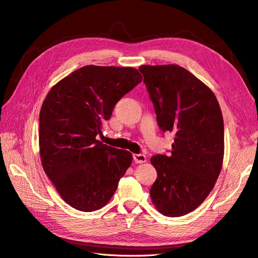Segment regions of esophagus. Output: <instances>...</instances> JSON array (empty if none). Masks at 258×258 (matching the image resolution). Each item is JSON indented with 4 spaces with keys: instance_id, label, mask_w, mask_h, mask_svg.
Returning <instances> with one entry per match:
<instances>
[{
    "instance_id": "esophagus-1",
    "label": "esophagus",
    "mask_w": 258,
    "mask_h": 258,
    "mask_svg": "<svg viewBox=\"0 0 258 258\" xmlns=\"http://www.w3.org/2000/svg\"><path fill=\"white\" fill-rule=\"evenodd\" d=\"M133 159H134L135 163L140 164V163H146L147 156L145 154H133Z\"/></svg>"
}]
</instances>
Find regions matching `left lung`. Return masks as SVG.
Instances as JSON below:
<instances>
[{
	"label": "left lung",
	"mask_w": 258,
	"mask_h": 258,
	"mask_svg": "<svg viewBox=\"0 0 258 258\" xmlns=\"http://www.w3.org/2000/svg\"><path fill=\"white\" fill-rule=\"evenodd\" d=\"M157 124L174 134L169 155H154L157 178L150 189L157 211L182 217L214 187L224 159V122L209 87L176 64L141 65Z\"/></svg>",
	"instance_id": "left-lung-1"
}]
</instances>
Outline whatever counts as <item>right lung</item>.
Segmentation results:
<instances>
[{
  "label": "right lung",
  "instance_id": "obj_1",
  "mask_svg": "<svg viewBox=\"0 0 258 258\" xmlns=\"http://www.w3.org/2000/svg\"><path fill=\"white\" fill-rule=\"evenodd\" d=\"M143 80L134 68L87 65L49 91L39 113V155L63 201L91 212L108 204L132 164L126 150L96 139L114 105Z\"/></svg>",
  "mask_w": 258,
  "mask_h": 258
}]
</instances>
